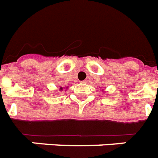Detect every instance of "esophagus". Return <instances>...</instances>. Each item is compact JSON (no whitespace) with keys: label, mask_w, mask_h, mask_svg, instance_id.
Segmentation results:
<instances>
[{"label":"esophagus","mask_w":158,"mask_h":158,"mask_svg":"<svg viewBox=\"0 0 158 158\" xmlns=\"http://www.w3.org/2000/svg\"><path fill=\"white\" fill-rule=\"evenodd\" d=\"M82 83H87V80H84V81H82Z\"/></svg>","instance_id":"obj_1"}]
</instances>
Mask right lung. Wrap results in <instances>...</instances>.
I'll use <instances>...</instances> for the list:
<instances>
[{
	"label": "right lung",
	"instance_id": "obj_1",
	"mask_svg": "<svg viewBox=\"0 0 158 158\" xmlns=\"http://www.w3.org/2000/svg\"><path fill=\"white\" fill-rule=\"evenodd\" d=\"M60 89H62V88H60Z\"/></svg>",
	"mask_w": 158,
	"mask_h": 158
}]
</instances>
